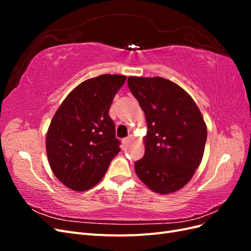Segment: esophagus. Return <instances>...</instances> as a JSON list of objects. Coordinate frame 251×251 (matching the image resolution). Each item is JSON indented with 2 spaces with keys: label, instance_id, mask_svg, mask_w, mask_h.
Segmentation results:
<instances>
[{
  "label": "esophagus",
  "instance_id": "1",
  "mask_svg": "<svg viewBox=\"0 0 251 251\" xmlns=\"http://www.w3.org/2000/svg\"><path fill=\"white\" fill-rule=\"evenodd\" d=\"M132 140H133V136L132 135H128L127 137L123 139V144H124V146H126V144L130 143Z\"/></svg>",
  "mask_w": 251,
  "mask_h": 251
}]
</instances>
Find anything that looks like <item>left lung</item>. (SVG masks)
I'll return each mask as SVG.
<instances>
[{
    "label": "left lung",
    "mask_w": 251,
    "mask_h": 251,
    "mask_svg": "<svg viewBox=\"0 0 251 251\" xmlns=\"http://www.w3.org/2000/svg\"><path fill=\"white\" fill-rule=\"evenodd\" d=\"M146 114V151L135 162L139 179L151 191L170 194L192 179L204 153L207 130L201 112L185 91L163 77L127 78Z\"/></svg>",
    "instance_id": "left-lung-1"
}]
</instances>
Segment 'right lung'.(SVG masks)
Masks as SVG:
<instances>
[{"label":"right lung","mask_w":251,"mask_h":251,"mask_svg":"<svg viewBox=\"0 0 251 251\" xmlns=\"http://www.w3.org/2000/svg\"><path fill=\"white\" fill-rule=\"evenodd\" d=\"M126 79L103 74L82 81L53 116L47 156L53 174L67 187L80 192L96 185L120 151L109 111Z\"/></svg>","instance_id":"obj_1"}]
</instances>
